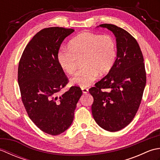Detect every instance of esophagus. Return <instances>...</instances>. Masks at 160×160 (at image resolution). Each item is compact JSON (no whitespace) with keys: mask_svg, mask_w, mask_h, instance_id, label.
Wrapping results in <instances>:
<instances>
[{"mask_svg":"<svg viewBox=\"0 0 160 160\" xmlns=\"http://www.w3.org/2000/svg\"><path fill=\"white\" fill-rule=\"evenodd\" d=\"M81 89H82L83 93H87L88 91H89V89H88L87 88H86V87H82Z\"/></svg>","mask_w":160,"mask_h":160,"instance_id":"34e87169","label":"esophagus"}]
</instances>
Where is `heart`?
I'll list each match as a JSON object with an SVG mask.
<instances>
[{"mask_svg":"<svg viewBox=\"0 0 160 160\" xmlns=\"http://www.w3.org/2000/svg\"><path fill=\"white\" fill-rule=\"evenodd\" d=\"M117 56L116 44L111 35L83 32L71 40L69 48H62L58 53L60 67L72 74L77 69L78 60L83 67L71 79L72 84L88 87L97 79L98 74L104 76L113 67Z\"/></svg>","mask_w":160,"mask_h":160,"instance_id":"heart-1","label":"heart"}]
</instances>
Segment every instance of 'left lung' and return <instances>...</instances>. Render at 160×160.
Returning a JSON list of instances; mask_svg holds the SVG:
<instances>
[{
	"mask_svg": "<svg viewBox=\"0 0 160 160\" xmlns=\"http://www.w3.org/2000/svg\"><path fill=\"white\" fill-rule=\"evenodd\" d=\"M99 27L108 29L115 35L117 58L107 76L89 89L93 98L91 111L100 127L115 132L130 124L136 115L147 76L143 55L135 38L112 24H102Z\"/></svg>",
	"mask_w": 160,
	"mask_h": 160,
	"instance_id": "left-lung-1",
	"label": "left lung"
}]
</instances>
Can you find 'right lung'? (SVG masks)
Returning a JSON list of instances; mask_svg holds the SVG:
<instances>
[{"label":"right lung","mask_w":160,"mask_h":160,"mask_svg":"<svg viewBox=\"0 0 160 160\" xmlns=\"http://www.w3.org/2000/svg\"><path fill=\"white\" fill-rule=\"evenodd\" d=\"M73 29L58 27L40 30L26 46L19 61L18 82L21 99L29 118L42 131L57 135L72 124L76 104L82 94L71 87L58 60L61 44Z\"/></svg>","instance_id":"right-lung-1"}]
</instances>
